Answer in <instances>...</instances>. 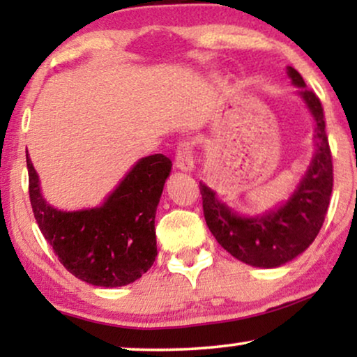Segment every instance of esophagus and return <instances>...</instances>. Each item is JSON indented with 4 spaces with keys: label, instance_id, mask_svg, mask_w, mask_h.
I'll return each mask as SVG.
<instances>
[{
    "label": "esophagus",
    "instance_id": "34e87169",
    "mask_svg": "<svg viewBox=\"0 0 357 357\" xmlns=\"http://www.w3.org/2000/svg\"><path fill=\"white\" fill-rule=\"evenodd\" d=\"M176 168L186 173H191L194 168V160H192V145L189 142L179 143L178 150H176Z\"/></svg>",
    "mask_w": 357,
    "mask_h": 357
}]
</instances>
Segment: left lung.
Instances as JSON below:
<instances>
[{
	"label": "left lung",
	"mask_w": 357,
	"mask_h": 357,
	"mask_svg": "<svg viewBox=\"0 0 357 357\" xmlns=\"http://www.w3.org/2000/svg\"><path fill=\"white\" fill-rule=\"evenodd\" d=\"M287 74L293 85L300 87L298 93L317 121V151L290 199L264 215L241 218L199 183L204 219L212 236L232 257L252 267H280L308 249L326 218L333 191V156L321 102L313 90L305 89L298 70L288 67Z\"/></svg>",
	"instance_id": "left-lung-1"
}]
</instances>
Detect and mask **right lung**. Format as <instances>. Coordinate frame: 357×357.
<instances>
[{
  "mask_svg": "<svg viewBox=\"0 0 357 357\" xmlns=\"http://www.w3.org/2000/svg\"><path fill=\"white\" fill-rule=\"evenodd\" d=\"M26 163L36 222L67 272L114 288L133 283L151 268L158 255L155 215L173 166L169 158H142L100 207L74 212L47 204L29 156Z\"/></svg>",
  "mask_w": 357,
  "mask_h": 357,
  "instance_id": "obj_1",
  "label": "right lung"
}]
</instances>
